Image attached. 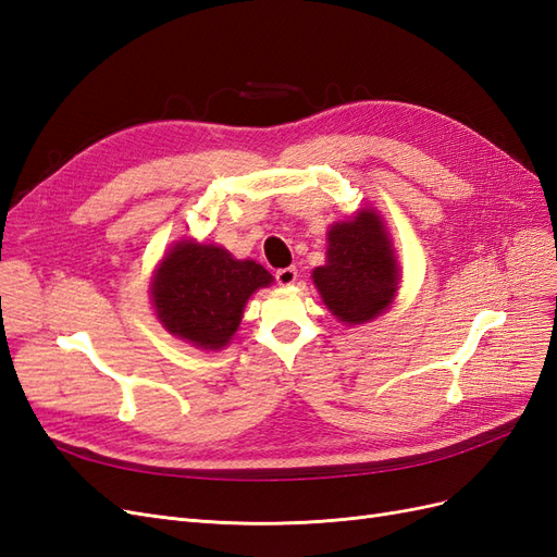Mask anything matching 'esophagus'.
Segmentation results:
<instances>
[{
  "mask_svg": "<svg viewBox=\"0 0 557 557\" xmlns=\"http://www.w3.org/2000/svg\"><path fill=\"white\" fill-rule=\"evenodd\" d=\"M278 285H293L297 281V269L295 267H283L276 272Z\"/></svg>",
  "mask_w": 557,
  "mask_h": 557,
  "instance_id": "esophagus-1",
  "label": "esophagus"
}]
</instances>
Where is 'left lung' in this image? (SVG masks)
I'll return each mask as SVG.
<instances>
[{
	"label": "left lung",
	"instance_id": "obj_1",
	"mask_svg": "<svg viewBox=\"0 0 557 557\" xmlns=\"http://www.w3.org/2000/svg\"><path fill=\"white\" fill-rule=\"evenodd\" d=\"M399 264L381 215L362 209L327 232L325 264L313 269V283L325 307L344 325H362L393 305Z\"/></svg>",
	"mask_w": 557,
	"mask_h": 557
}]
</instances>
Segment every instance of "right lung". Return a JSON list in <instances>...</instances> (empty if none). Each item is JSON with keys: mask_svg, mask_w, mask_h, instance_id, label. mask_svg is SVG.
<instances>
[{"mask_svg": "<svg viewBox=\"0 0 557 557\" xmlns=\"http://www.w3.org/2000/svg\"><path fill=\"white\" fill-rule=\"evenodd\" d=\"M272 281L256 260H237L223 246L183 239L158 264L150 299L166 332L218 350L239 330L248 297Z\"/></svg>", "mask_w": 557, "mask_h": 557, "instance_id": "add662e5", "label": "right lung"}]
</instances>
